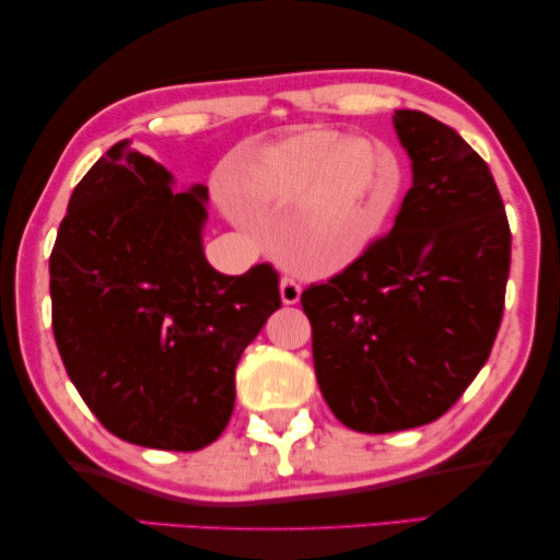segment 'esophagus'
Masks as SVG:
<instances>
[{
  "label": "esophagus",
  "instance_id": "1",
  "mask_svg": "<svg viewBox=\"0 0 560 560\" xmlns=\"http://www.w3.org/2000/svg\"><path fill=\"white\" fill-rule=\"evenodd\" d=\"M302 295V288L300 282L295 278H290V275H285V278L280 280V298L285 305H295V302L300 300Z\"/></svg>",
  "mask_w": 560,
  "mask_h": 560
}]
</instances>
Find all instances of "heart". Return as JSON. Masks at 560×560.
I'll return each instance as SVG.
<instances>
[{
  "label": "heart",
  "instance_id": "1",
  "mask_svg": "<svg viewBox=\"0 0 560 560\" xmlns=\"http://www.w3.org/2000/svg\"><path fill=\"white\" fill-rule=\"evenodd\" d=\"M255 213L298 203L300 225L325 268L352 260L380 231L397 196V168L370 141L307 131L265 151L241 178ZM233 213L245 220L241 210Z\"/></svg>",
  "mask_w": 560,
  "mask_h": 560
}]
</instances>
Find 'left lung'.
Returning a JSON list of instances; mask_svg holds the SVG:
<instances>
[{"label":"left lung","mask_w":560,"mask_h":560,"mask_svg":"<svg viewBox=\"0 0 560 560\" xmlns=\"http://www.w3.org/2000/svg\"><path fill=\"white\" fill-rule=\"evenodd\" d=\"M411 188L389 233L302 292L319 392L345 427L389 434L456 405L497 340L511 228L487 161L452 126L394 114Z\"/></svg>","instance_id":"8db88e82"}]
</instances>
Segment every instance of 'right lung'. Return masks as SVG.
Segmentation results:
<instances>
[{
    "label": "right lung",
    "mask_w": 560,
    "mask_h": 560,
    "mask_svg": "<svg viewBox=\"0 0 560 560\" xmlns=\"http://www.w3.org/2000/svg\"><path fill=\"white\" fill-rule=\"evenodd\" d=\"M118 141L73 188L49 258L51 327L69 380L128 444L198 452L235 407V366L275 310L270 262L223 275L203 255L208 188Z\"/></svg>",
    "instance_id": "1"
}]
</instances>
